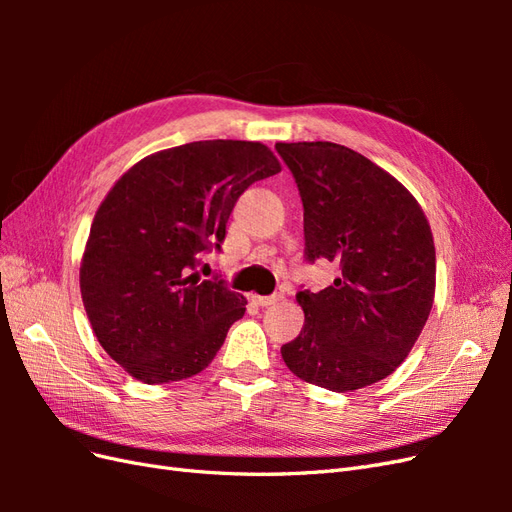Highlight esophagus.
Instances as JSON below:
<instances>
[{
	"instance_id": "1",
	"label": "esophagus",
	"mask_w": 512,
	"mask_h": 512,
	"mask_svg": "<svg viewBox=\"0 0 512 512\" xmlns=\"http://www.w3.org/2000/svg\"><path fill=\"white\" fill-rule=\"evenodd\" d=\"M280 299H282V294H280V292H273V294H269V297H252V301H254L258 307L273 305V303H277Z\"/></svg>"
}]
</instances>
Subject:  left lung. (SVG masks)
Masks as SVG:
<instances>
[{
    "label": "left lung",
    "instance_id": "1",
    "mask_svg": "<svg viewBox=\"0 0 512 512\" xmlns=\"http://www.w3.org/2000/svg\"><path fill=\"white\" fill-rule=\"evenodd\" d=\"M303 203L305 260L337 280L301 290L305 324L282 346L294 376L356 391L391 376L421 335L436 292V247L423 209L386 170L344 145L277 143Z\"/></svg>",
    "mask_w": 512,
    "mask_h": 512
}]
</instances>
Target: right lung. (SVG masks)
<instances>
[{
    "mask_svg": "<svg viewBox=\"0 0 512 512\" xmlns=\"http://www.w3.org/2000/svg\"><path fill=\"white\" fill-rule=\"evenodd\" d=\"M250 141H198L134 164L100 205L81 265V294L100 346L145 384L192 378L245 314L243 294L200 280L226 222L254 181L280 173Z\"/></svg>",
    "mask_w": 512,
    "mask_h": 512,
    "instance_id": "1",
    "label": "right lung"
}]
</instances>
